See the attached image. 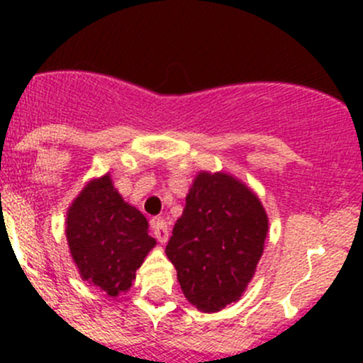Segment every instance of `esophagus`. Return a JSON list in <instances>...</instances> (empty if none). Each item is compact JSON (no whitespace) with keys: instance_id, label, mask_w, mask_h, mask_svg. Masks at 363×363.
Returning <instances> with one entry per match:
<instances>
[{"instance_id":"esophagus-1","label":"esophagus","mask_w":363,"mask_h":363,"mask_svg":"<svg viewBox=\"0 0 363 363\" xmlns=\"http://www.w3.org/2000/svg\"><path fill=\"white\" fill-rule=\"evenodd\" d=\"M152 232H155V237L158 239V242L164 244L168 240V225L164 219H152Z\"/></svg>"}]
</instances>
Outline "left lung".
Here are the masks:
<instances>
[{"label":"left lung","instance_id":"obj_1","mask_svg":"<svg viewBox=\"0 0 363 363\" xmlns=\"http://www.w3.org/2000/svg\"><path fill=\"white\" fill-rule=\"evenodd\" d=\"M269 219L256 195L232 175H196L167 244L186 298L216 313L240 298L263 252Z\"/></svg>","mask_w":363,"mask_h":363}]
</instances>
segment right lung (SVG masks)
Returning <instances> with one entry per match:
<instances>
[{"mask_svg": "<svg viewBox=\"0 0 363 363\" xmlns=\"http://www.w3.org/2000/svg\"><path fill=\"white\" fill-rule=\"evenodd\" d=\"M67 239L82 279L111 296L130 290L156 244L147 233V219L124 202L111 175L91 181L72 203Z\"/></svg>", "mask_w": 363, "mask_h": 363, "instance_id": "1", "label": "right lung"}]
</instances>
